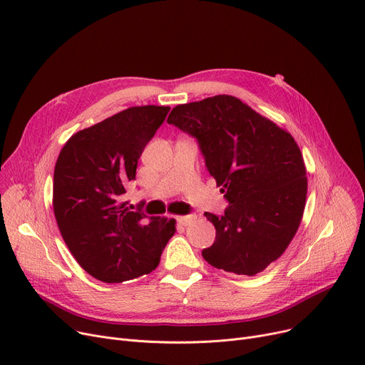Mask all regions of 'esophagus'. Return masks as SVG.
<instances>
[{
	"mask_svg": "<svg viewBox=\"0 0 365 365\" xmlns=\"http://www.w3.org/2000/svg\"><path fill=\"white\" fill-rule=\"evenodd\" d=\"M195 219V216L194 215H189V216H180V217H178V220H179V223L182 225V226H187L190 222H192Z\"/></svg>",
	"mask_w": 365,
	"mask_h": 365,
	"instance_id": "esophagus-1",
	"label": "esophagus"
}]
</instances>
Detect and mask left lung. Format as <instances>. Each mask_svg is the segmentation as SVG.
<instances>
[{"label":"left lung","mask_w":365,"mask_h":365,"mask_svg":"<svg viewBox=\"0 0 365 365\" xmlns=\"http://www.w3.org/2000/svg\"><path fill=\"white\" fill-rule=\"evenodd\" d=\"M168 124L195 138L229 205L204 213L216 240L202 257L217 269L253 277L289 247L302 222L308 179L289 131L234 96L178 105Z\"/></svg>","instance_id":"8db88e82"}]
</instances>
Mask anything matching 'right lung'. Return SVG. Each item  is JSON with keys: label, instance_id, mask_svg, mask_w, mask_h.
I'll list each match as a JSON object with an SVG mask.
<instances>
[{"label": "right lung", "instance_id": "right-lung-1", "mask_svg": "<svg viewBox=\"0 0 365 365\" xmlns=\"http://www.w3.org/2000/svg\"><path fill=\"white\" fill-rule=\"evenodd\" d=\"M168 110L148 105L115 113L75 133L56 161L57 226L75 260L96 279L123 282L152 272L176 232L175 219L146 220L124 201L142 152Z\"/></svg>", "mask_w": 365, "mask_h": 365}]
</instances>
